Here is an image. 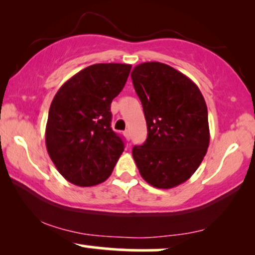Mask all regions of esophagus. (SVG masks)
Segmentation results:
<instances>
[{"label":"esophagus","instance_id":"obj_1","mask_svg":"<svg viewBox=\"0 0 255 255\" xmlns=\"http://www.w3.org/2000/svg\"><path fill=\"white\" fill-rule=\"evenodd\" d=\"M124 135H125V137H126V140H129L130 138V133H129V130H125V133H124Z\"/></svg>","mask_w":255,"mask_h":255}]
</instances>
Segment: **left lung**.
Returning a JSON list of instances; mask_svg holds the SVG:
<instances>
[{"instance_id": "left-lung-1", "label": "left lung", "mask_w": 255, "mask_h": 255, "mask_svg": "<svg viewBox=\"0 0 255 255\" xmlns=\"http://www.w3.org/2000/svg\"><path fill=\"white\" fill-rule=\"evenodd\" d=\"M130 76L148 129L144 143L133 148L134 161L150 185L175 188L191 177L208 151L204 97L191 79L167 64L142 63Z\"/></svg>"}]
</instances>
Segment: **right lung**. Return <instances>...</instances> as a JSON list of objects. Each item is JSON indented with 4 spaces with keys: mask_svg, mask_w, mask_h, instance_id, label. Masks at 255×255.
Segmentation results:
<instances>
[{
    "mask_svg": "<svg viewBox=\"0 0 255 255\" xmlns=\"http://www.w3.org/2000/svg\"><path fill=\"white\" fill-rule=\"evenodd\" d=\"M130 69L118 63L88 66L70 78L51 103L46 149L57 170L74 185L106 181L124 151V141L111 127V104Z\"/></svg>",
    "mask_w": 255,
    "mask_h": 255,
    "instance_id": "obj_1",
    "label": "right lung"
}]
</instances>
